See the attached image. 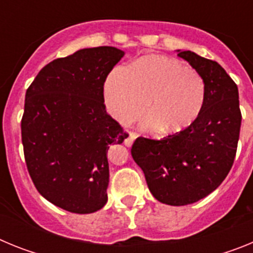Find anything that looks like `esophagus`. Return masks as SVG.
<instances>
[{
  "instance_id": "34e87169",
  "label": "esophagus",
  "mask_w": 253,
  "mask_h": 253,
  "mask_svg": "<svg viewBox=\"0 0 253 253\" xmlns=\"http://www.w3.org/2000/svg\"><path fill=\"white\" fill-rule=\"evenodd\" d=\"M135 138H137V135H135L134 133H130V131H129V133H126V138L124 139V144L126 147H131L133 146L134 140H135Z\"/></svg>"
}]
</instances>
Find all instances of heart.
<instances>
[{"label":"heart","mask_w":253,"mask_h":253,"mask_svg":"<svg viewBox=\"0 0 253 253\" xmlns=\"http://www.w3.org/2000/svg\"><path fill=\"white\" fill-rule=\"evenodd\" d=\"M106 106L122 124L149 114L143 128L161 134H178L189 129L202 114L205 84L200 75L180 60L144 57L129 71L116 67L104 87Z\"/></svg>","instance_id":"heart-1"}]
</instances>
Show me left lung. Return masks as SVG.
Returning a JSON list of instances; mask_svg holds the SVG:
<instances>
[{"instance_id": "8db88e82", "label": "left lung", "mask_w": 253, "mask_h": 253, "mask_svg": "<svg viewBox=\"0 0 253 253\" xmlns=\"http://www.w3.org/2000/svg\"><path fill=\"white\" fill-rule=\"evenodd\" d=\"M177 53L204 81L202 114L182 133L161 140L139 137L131 147L152 195L173 207L199 202L222 184L236 157L242 120L238 87L224 68L191 50Z\"/></svg>"}]
</instances>
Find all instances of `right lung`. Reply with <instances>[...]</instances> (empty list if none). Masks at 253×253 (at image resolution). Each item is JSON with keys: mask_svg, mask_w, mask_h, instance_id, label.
Segmentation results:
<instances>
[{"mask_svg": "<svg viewBox=\"0 0 253 253\" xmlns=\"http://www.w3.org/2000/svg\"><path fill=\"white\" fill-rule=\"evenodd\" d=\"M124 54L114 46L80 49L46 64L26 91L29 173L40 195L71 213H93L107 202V151L126 133L106 113L104 84Z\"/></svg>", "mask_w": 253, "mask_h": 253, "instance_id": "add662e5", "label": "right lung"}]
</instances>
